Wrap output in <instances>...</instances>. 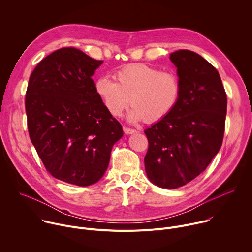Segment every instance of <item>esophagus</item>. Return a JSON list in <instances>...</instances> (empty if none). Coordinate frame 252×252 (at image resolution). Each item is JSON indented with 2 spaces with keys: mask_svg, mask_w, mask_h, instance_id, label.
Wrapping results in <instances>:
<instances>
[{
  "mask_svg": "<svg viewBox=\"0 0 252 252\" xmlns=\"http://www.w3.org/2000/svg\"><path fill=\"white\" fill-rule=\"evenodd\" d=\"M124 131H125V133H126V134H131V133H135V132H137V130H136V129L129 128V127H124Z\"/></svg>",
  "mask_w": 252,
  "mask_h": 252,
  "instance_id": "1",
  "label": "esophagus"
}]
</instances>
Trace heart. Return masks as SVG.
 <instances>
[{
	"mask_svg": "<svg viewBox=\"0 0 252 252\" xmlns=\"http://www.w3.org/2000/svg\"><path fill=\"white\" fill-rule=\"evenodd\" d=\"M116 82L101 77L95 92L114 117H121L130 102L128 121L155 123L166 117L181 95V83L171 71L146 63H132L119 70Z\"/></svg>",
	"mask_w": 252,
	"mask_h": 252,
	"instance_id": "heart-1",
	"label": "heart"
}]
</instances>
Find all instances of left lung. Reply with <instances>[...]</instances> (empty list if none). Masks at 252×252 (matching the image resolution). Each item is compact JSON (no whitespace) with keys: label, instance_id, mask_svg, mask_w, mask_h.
<instances>
[{"label":"left lung","instance_id":"8db88e82","mask_svg":"<svg viewBox=\"0 0 252 252\" xmlns=\"http://www.w3.org/2000/svg\"><path fill=\"white\" fill-rule=\"evenodd\" d=\"M177 67L181 95L173 110L145 130V166L156 186L173 189L198 176L220 152L227 97L218 69L198 54H170Z\"/></svg>","mask_w":252,"mask_h":252}]
</instances>
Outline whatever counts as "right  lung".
<instances>
[{
  "label": "right lung",
  "mask_w": 252,
  "mask_h": 252,
  "mask_svg": "<svg viewBox=\"0 0 252 252\" xmlns=\"http://www.w3.org/2000/svg\"><path fill=\"white\" fill-rule=\"evenodd\" d=\"M101 63L76 48L59 49L34 67L26 93L30 138L46 169L79 187L99 181L124 135L95 92L92 76Z\"/></svg>",
  "instance_id": "obj_1"
}]
</instances>
